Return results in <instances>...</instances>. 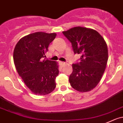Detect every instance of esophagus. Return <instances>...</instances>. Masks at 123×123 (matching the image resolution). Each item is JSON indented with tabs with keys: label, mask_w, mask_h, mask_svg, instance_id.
I'll use <instances>...</instances> for the list:
<instances>
[{
	"label": "esophagus",
	"mask_w": 123,
	"mask_h": 123,
	"mask_svg": "<svg viewBox=\"0 0 123 123\" xmlns=\"http://www.w3.org/2000/svg\"><path fill=\"white\" fill-rule=\"evenodd\" d=\"M60 64H61V65L62 67H63V66H64V65H65V62H64L61 61L60 62Z\"/></svg>",
	"instance_id": "esophagus-1"
}]
</instances>
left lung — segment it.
Listing matches in <instances>:
<instances>
[{"mask_svg":"<svg viewBox=\"0 0 123 123\" xmlns=\"http://www.w3.org/2000/svg\"><path fill=\"white\" fill-rule=\"evenodd\" d=\"M63 34L71 43L74 53L80 54V62L73 64L69 77L71 86L81 92L93 89L102 79L108 59L107 44L96 30L74 27Z\"/></svg>","mask_w":123,"mask_h":123,"instance_id":"left-lung-1","label":"left lung"}]
</instances>
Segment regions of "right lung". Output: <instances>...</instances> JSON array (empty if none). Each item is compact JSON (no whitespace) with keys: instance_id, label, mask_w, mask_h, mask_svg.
I'll use <instances>...</instances> for the list:
<instances>
[{"instance_id":"obj_1","label":"right lung","mask_w":123,"mask_h":123,"mask_svg":"<svg viewBox=\"0 0 123 123\" xmlns=\"http://www.w3.org/2000/svg\"><path fill=\"white\" fill-rule=\"evenodd\" d=\"M56 36V33L30 34L21 38L14 48L13 59L17 73L26 86L35 95H47L56 88V77L59 74L58 63L43 60Z\"/></svg>"}]
</instances>
